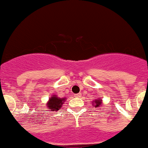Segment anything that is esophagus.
<instances>
[{
  "mask_svg": "<svg viewBox=\"0 0 148 148\" xmlns=\"http://www.w3.org/2000/svg\"><path fill=\"white\" fill-rule=\"evenodd\" d=\"M75 96H76V97H79H79L82 96V94H81V93H78V94L75 95Z\"/></svg>",
  "mask_w": 148,
  "mask_h": 148,
  "instance_id": "1",
  "label": "esophagus"
}]
</instances>
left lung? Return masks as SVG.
<instances>
[{"instance_id":"obj_1","label":"left lung","mask_w":148,"mask_h":148,"mask_svg":"<svg viewBox=\"0 0 148 148\" xmlns=\"http://www.w3.org/2000/svg\"><path fill=\"white\" fill-rule=\"evenodd\" d=\"M95 103H93V104H95V108L99 107V106H100L101 103V100H95ZM93 106H94V105H93Z\"/></svg>"}]
</instances>
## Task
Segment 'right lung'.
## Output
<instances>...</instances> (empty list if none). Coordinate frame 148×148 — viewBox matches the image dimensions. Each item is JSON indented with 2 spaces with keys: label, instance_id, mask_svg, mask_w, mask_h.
<instances>
[{
  "label": "right lung",
  "instance_id": "obj_1",
  "mask_svg": "<svg viewBox=\"0 0 148 148\" xmlns=\"http://www.w3.org/2000/svg\"><path fill=\"white\" fill-rule=\"evenodd\" d=\"M64 99H60L58 97L53 96L49 99V101L47 104V107L51 111H57L62 107V105L64 102Z\"/></svg>",
  "mask_w": 148,
  "mask_h": 148
}]
</instances>
